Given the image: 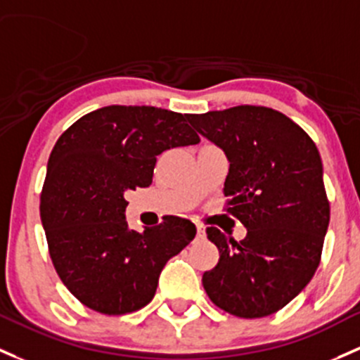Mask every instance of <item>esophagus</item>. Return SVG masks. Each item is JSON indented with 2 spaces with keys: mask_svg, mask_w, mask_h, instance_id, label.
<instances>
[{
  "mask_svg": "<svg viewBox=\"0 0 360 360\" xmlns=\"http://www.w3.org/2000/svg\"><path fill=\"white\" fill-rule=\"evenodd\" d=\"M196 234H198V238H203L205 236V228L200 224H196Z\"/></svg>",
  "mask_w": 360,
  "mask_h": 360,
  "instance_id": "esophagus-1",
  "label": "esophagus"
}]
</instances>
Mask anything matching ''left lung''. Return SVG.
I'll use <instances>...</instances> for the list:
<instances>
[{
	"instance_id": "obj_1",
	"label": "left lung",
	"mask_w": 360,
	"mask_h": 360,
	"mask_svg": "<svg viewBox=\"0 0 360 360\" xmlns=\"http://www.w3.org/2000/svg\"><path fill=\"white\" fill-rule=\"evenodd\" d=\"M188 122L226 153L228 212L247 228L241 241L207 229L221 257L203 274V288L233 316H271L319 266L330 224L319 151L300 126L267 107L241 105L188 115Z\"/></svg>"
}]
</instances>
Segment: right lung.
<instances>
[{"label": "right lung", "instance_id": "right-lung-1", "mask_svg": "<svg viewBox=\"0 0 360 360\" xmlns=\"http://www.w3.org/2000/svg\"><path fill=\"white\" fill-rule=\"evenodd\" d=\"M186 113L110 105L63 132L48 160L41 222L60 279L86 307L108 316L150 304L160 272L195 238L181 217L143 233L126 221V191L146 188L162 151L200 141Z\"/></svg>", "mask_w": 360, "mask_h": 360}]
</instances>
